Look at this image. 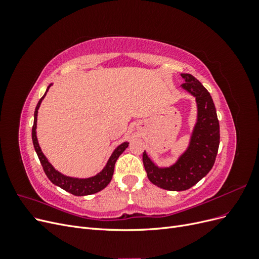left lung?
I'll use <instances>...</instances> for the list:
<instances>
[{
	"label": "left lung",
	"mask_w": 259,
	"mask_h": 259,
	"mask_svg": "<svg viewBox=\"0 0 259 259\" xmlns=\"http://www.w3.org/2000/svg\"><path fill=\"white\" fill-rule=\"evenodd\" d=\"M182 89L195 98L197 122L189 145L169 166L160 167L143 153L144 166L150 182L162 189L184 191L189 189L207 175L213 167L219 147V122L210 94L199 80L189 73H182Z\"/></svg>",
	"instance_id": "obj_1"
}]
</instances>
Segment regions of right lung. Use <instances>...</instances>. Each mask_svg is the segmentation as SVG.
Segmentation results:
<instances>
[{"label": "right lung", "instance_id": "add662e5", "mask_svg": "<svg viewBox=\"0 0 259 259\" xmlns=\"http://www.w3.org/2000/svg\"><path fill=\"white\" fill-rule=\"evenodd\" d=\"M52 86V83L48 86L46 89V92L43 95V97L38 100V103L35 107V111H34V122H33V127H32V142L33 146L35 149V152L38 156V160H40L43 169L45 171L46 176L51 180V182L56 185L57 187H60L61 189L66 190L67 192L72 193L73 195H77V197H82V195H90L94 194L96 192H99L109 185V183L111 182L112 175H113V170H114V165L117 158L123 153V151L128 147L127 142H124L121 145L117 146L112 154L109 158L107 164L105 167L101 169L99 173H97L95 176L88 177V178H79V177H70L65 174L60 173L59 170L55 168L50 161L46 158L45 154L42 152V149L38 145L37 142V137H36V122H37V111L38 108L41 106L42 100L46 96V93L49 92L50 88Z\"/></svg>", "mask_w": 259, "mask_h": 259}]
</instances>
